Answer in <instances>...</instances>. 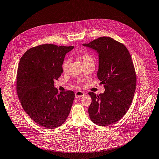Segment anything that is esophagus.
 Instances as JSON below:
<instances>
[{
    "instance_id": "obj_1",
    "label": "esophagus",
    "mask_w": 159,
    "mask_h": 159,
    "mask_svg": "<svg viewBox=\"0 0 159 159\" xmlns=\"http://www.w3.org/2000/svg\"><path fill=\"white\" fill-rule=\"evenodd\" d=\"M84 95H85V93L84 92L81 91V90H78V91L76 92V93H75V97L77 98H81V97H83Z\"/></svg>"
}]
</instances>
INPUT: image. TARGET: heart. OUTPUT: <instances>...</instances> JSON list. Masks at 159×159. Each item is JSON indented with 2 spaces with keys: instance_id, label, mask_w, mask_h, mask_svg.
<instances>
[{
  "instance_id": "obj_1",
  "label": "heart",
  "mask_w": 159,
  "mask_h": 159,
  "mask_svg": "<svg viewBox=\"0 0 159 159\" xmlns=\"http://www.w3.org/2000/svg\"><path fill=\"white\" fill-rule=\"evenodd\" d=\"M78 58H80V59L82 61L84 66L90 64V63H93V59L92 55L87 52L78 53ZM69 66H70L69 59H65L64 61L62 66L63 71H64V72L67 71L69 69Z\"/></svg>"
}]
</instances>
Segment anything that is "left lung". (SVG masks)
Returning a JSON list of instances; mask_svg holds the SVG:
<instances>
[{"mask_svg":"<svg viewBox=\"0 0 159 159\" xmlns=\"http://www.w3.org/2000/svg\"><path fill=\"white\" fill-rule=\"evenodd\" d=\"M83 45L98 53L97 76L105 88L99 95L89 92L92 98L89 115L95 124L107 126L120 120L129 108L137 83L134 64L125 45L110 37Z\"/></svg>","mask_w":159,"mask_h":159,"instance_id":"obj_1","label":"left lung"}]
</instances>
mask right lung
Masks as SVG:
<instances>
[{
  "mask_svg": "<svg viewBox=\"0 0 159 159\" xmlns=\"http://www.w3.org/2000/svg\"><path fill=\"white\" fill-rule=\"evenodd\" d=\"M73 48L43 44L30 48L20 59L16 77L19 99L29 116L46 129L62 125L70 112L73 91L59 93L54 80L61 76L65 56Z\"/></svg>",
  "mask_w": 159,
  "mask_h": 159,
  "instance_id": "obj_1",
  "label": "right lung"
}]
</instances>
